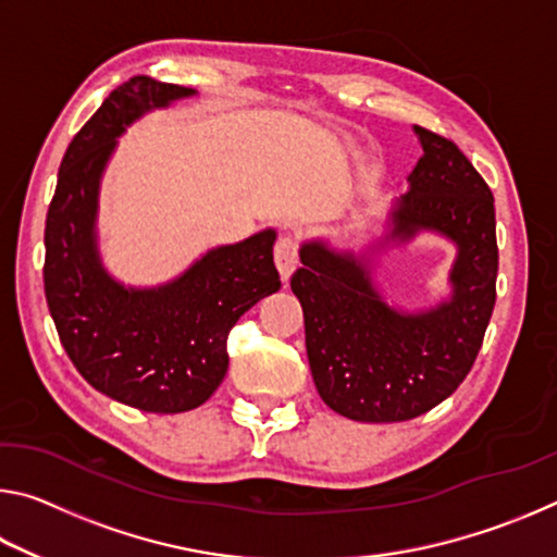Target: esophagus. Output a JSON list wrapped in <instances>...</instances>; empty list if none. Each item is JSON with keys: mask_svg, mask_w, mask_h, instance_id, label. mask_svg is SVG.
<instances>
[{"mask_svg": "<svg viewBox=\"0 0 557 557\" xmlns=\"http://www.w3.org/2000/svg\"><path fill=\"white\" fill-rule=\"evenodd\" d=\"M275 265L280 270L282 280H289L292 272L299 265V245L292 235H282L275 243Z\"/></svg>", "mask_w": 557, "mask_h": 557, "instance_id": "34e87169", "label": "esophagus"}]
</instances>
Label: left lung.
Here are the masks:
<instances>
[{"label": "left lung", "mask_w": 557, "mask_h": 557, "mask_svg": "<svg viewBox=\"0 0 557 557\" xmlns=\"http://www.w3.org/2000/svg\"><path fill=\"white\" fill-rule=\"evenodd\" d=\"M422 157L410 191L391 211L388 243L420 231L457 245L451 295L437 307L405 312L375 289L369 258L324 240L299 248L292 275L305 312L307 358L322 400L358 422H403L459 388L482 348L496 301V213L482 174L447 137L414 125Z\"/></svg>", "instance_id": "obj_1"}]
</instances>
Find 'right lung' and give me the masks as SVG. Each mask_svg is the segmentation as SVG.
I'll list each match as a JSON object with an SVG mask.
<instances>
[{"mask_svg": "<svg viewBox=\"0 0 557 557\" xmlns=\"http://www.w3.org/2000/svg\"><path fill=\"white\" fill-rule=\"evenodd\" d=\"M194 92L149 75L112 90L65 149L46 215L44 289L65 354L92 388L145 412L209 400L228 371L231 329L280 289L272 228L209 250L159 287H125L102 268L98 194L117 137L145 112Z\"/></svg>", "mask_w": 557, "mask_h": 557, "instance_id": "right-lung-1", "label": "right lung"}]
</instances>
